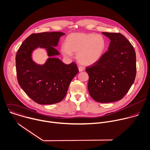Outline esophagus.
<instances>
[{"label": "esophagus", "instance_id": "esophagus-1", "mask_svg": "<svg viewBox=\"0 0 150 150\" xmlns=\"http://www.w3.org/2000/svg\"><path fill=\"white\" fill-rule=\"evenodd\" d=\"M84 70V69L83 67H79V70L80 72L83 71Z\"/></svg>", "mask_w": 150, "mask_h": 150}]
</instances>
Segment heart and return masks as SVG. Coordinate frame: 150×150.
<instances>
[{"instance_id": "obj_1", "label": "heart", "mask_w": 150, "mask_h": 150, "mask_svg": "<svg viewBox=\"0 0 150 150\" xmlns=\"http://www.w3.org/2000/svg\"><path fill=\"white\" fill-rule=\"evenodd\" d=\"M106 47L105 38L92 33H72L66 38L61 48L63 55L71 57L76 54L77 62L83 66H91L98 62Z\"/></svg>"}]
</instances>
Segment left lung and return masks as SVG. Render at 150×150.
Instances as JSON below:
<instances>
[{"label":"left lung","instance_id":"1","mask_svg":"<svg viewBox=\"0 0 150 150\" xmlns=\"http://www.w3.org/2000/svg\"><path fill=\"white\" fill-rule=\"evenodd\" d=\"M102 34L110 40L108 50L86 71L91 96L100 103H110L122 99L134 83L136 54L132 44L121 34Z\"/></svg>","mask_w":150,"mask_h":150}]
</instances>
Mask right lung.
Listing matches in <instances>:
<instances>
[{"mask_svg": "<svg viewBox=\"0 0 150 150\" xmlns=\"http://www.w3.org/2000/svg\"><path fill=\"white\" fill-rule=\"evenodd\" d=\"M61 32L33 34L22 42L16 55V69L19 86L25 93L40 105L61 102L66 96L69 84L78 73L77 64H64L55 56V49ZM38 47L45 49L49 58L43 65L33 61L32 55Z\"/></svg>", "mask_w": 150, "mask_h": 150, "instance_id": "add662e5", "label": "right lung"}]
</instances>
